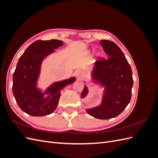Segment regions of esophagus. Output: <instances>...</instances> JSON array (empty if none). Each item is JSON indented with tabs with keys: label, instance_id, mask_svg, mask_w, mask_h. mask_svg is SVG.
<instances>
[{
	"label": "esophagus",
	"instance_id": "esophagus-1",
	"mask_svg": "<svg viewBox=\"0 0 158 158\" xmlns=\"http://www.w3.org/2000/svg\"><path fill=\"white\" fill-rule=\"evenodd\" d=\"M76 77H77V78L79 79V80L82 79V78H83V76H84V73H83V71L81 70H79L76 71Z\"/></svg>",
	"mask_w": 158,
	"mask_h": 158
}]
</instances>
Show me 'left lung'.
<instances>
[{"label":"left lung","instance_id":"obj_1","mask_svg":"<svg viewBox=\"0 0 158 158\" xmlns=\"http://www.w3.org/2000/svg\"><path fill=\"white\" fill-rule=\"evenodd\" d=\"M107 58L95 62L91 73V82L104 88L101 103L85 110L95 118L110 119L120 114L131 101L133 85L132 73L125 55L114 42L101 40ZM86 85L81 94H88Z\"/></svg>","mask_w":158,"mask_h":158}]
</instances>
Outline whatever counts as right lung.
Returning <instances> with one entry per match:
<instances>
[{
	"label": "right lung",
	"instance_id": "right-lung-1",
	"mask_svg": "<svg viewBox=\"0 0 158 158\" xmlns=\"http://www.w3.org/2000/svg\"><path fill=\"white\" fill-rule=\"evenodd\" d=\"M63 45V41L58 40H37L19 59L13 74L12 92L18 106L30 115L41 117L52 113L58 106L60 90L76 80L73 76L53 82L44 92L37 87L43 61Z\"/></svg>",
	"mask_w": 158,
	"mask_h": 158
}]
</instances>
